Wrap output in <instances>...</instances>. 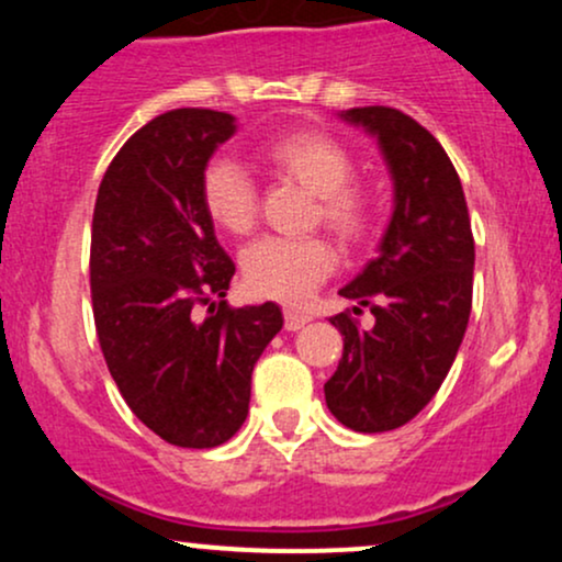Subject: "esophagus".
<instances>
[{
    "instance_id": "esophagus-1",
    "label": "esophagus",
    "mask_w": 562,
    "mask_h": 562,
    "mask_svg": "<svg viewBox=\"0 0 562 562\" xmlns=\"http://www.w3.org/2000/svg\"><path fill=\"white\" fill-rule=\"evenodd\" d=\"M307 321H310V315L296 313V310H292V307H283V328H286V331H300Z\"/></svg>"
}]
</instances>
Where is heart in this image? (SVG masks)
<instances>
[{"label": "heart", "mask_w": 562, "mask_h": 562, "mask_svg": "<svg viewBox=\"0 0 562 562\" xmlns=\"http://www.w3.org/2000/svg\"><path fill=\"white\" fill-rule=\"evenodd\" d=\"M257 157L273 176L313 194L307 226H323L345 247H360L371 236L375 204L371 191L355 181V160L339 138L315 128L270 136ZM204 215L231 236H249L260 215V196L247 170L226 157L204 165L200 178ZM336 266L334 247L323 236L260 239L241 255L244 286L262 300L296 305L307 300Z\"/></svg>", "instance_id": "1"}]
</instances>
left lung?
Wrapping results in <instances>:
<instances>
[{
  "instance_id": "obj_1",
  "label": "left lung",
  "mask_w": 562,
  "mask_h": 562,
  "mask_svg": "<svg viewBox=\"0 0 562 562\" xmlns=\"http://www.w3.org/2000/svg\"><path fill=\"white\" fill-rule=\"evenodd\" d=\"M379 136L394 178V215L381 255L341 289L368 307L373 328L334 315L345 336L326 405L339 424L381 434L413 420L439 392L463 341L473 305L471 215L458 170L441 144L402 110L371 104L345 112Z\"/></svg>"
}]
</instances>
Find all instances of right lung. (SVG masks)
<instances>
[{
  "label": "right lung",
  "instance_id": "right-lung-1",
  "mask_svg": "<svg viewBox=\"0 0 562 562\" xmlns=\"http://www.w3.org/2000/svg\"><path fill=\"white\" fill-rule=\"evenodd\" d=\"M234 131L228 112L204 108L151 117L112 157L91 221V310L112 381L144 426L189 450L239 431L255 362L283 326L273 302L223 300L236 268L204 215L200 178Z\"/></svg>",
  "mask_w": 562,
  "mask_h": 562
}]
</instances>
